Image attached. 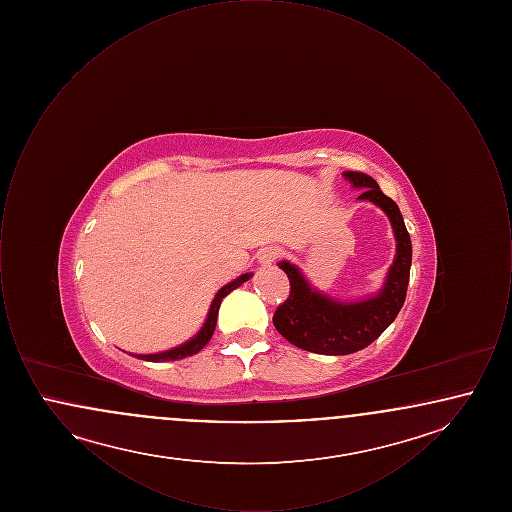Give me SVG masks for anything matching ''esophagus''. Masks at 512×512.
Listing matches in <instances>:
<instances>
[{"instance_id": "34e87169", "label": "esophagus", "mask_w": 512, "mask_h": 512, "mask_svg": "<svg viewBox=\"0 0 512 512\" xmlns=\"http://www.w3.org/2000/svg\"><path fill=\"white\" fill-rule=\"evenodd\" d=\"M280 255H282V253H280V249H276V247H267V249H263V251H261L259 261H261V265H270V263H274Z\"/></svg>"}]
</instances>
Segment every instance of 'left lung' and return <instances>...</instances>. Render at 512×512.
Instances as JSON below:
<instances>
[{"label":"left lung","instance_id":"1","mask_svg":"<svg viewBox=\"0 0 512 512\" xmlns=\"http://www.w3.org/2000/svg\"><path fill=\"white\" fill-rule=\"evenodd\" d=\"M343 176L353 188L365 190L359 199L372 201L388 215L397 244L382 290L361 301H340L318 292L295 265L278 263L290 278V295L272 317L274 328L295 347L320 355L361 351L390 326L405 303L413 261L411 236L397 203L365 172L345 171Z\"/></svg>","mask_w":512,"mask_h":512}]
</instances>
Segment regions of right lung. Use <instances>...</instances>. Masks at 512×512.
<instances>
[{"mask_svg": "<svg viewBox=\"0 0 512 512\" xmlns=\"http://www.w3.org/2000/svg\"><path fill=\"white\" fill-rule=\"evenodd\" d=\"M251 276H253L251 272H245L242 276H238L236 280H232V282H228L226 286L220 288L219 293L215 295V299H213V303H211V309H209V313H207V318H205L201 330L195 334L192 340H188L186 343L174 347V349H169V351H163V353L134 355V357H138V359H142V361H149V363H161V361H178V359L192 357L195 353H199V351L207 345V341L211 340V336H213V332H215L217 317H219L220 301H222L228 293L232 292V290L240 288Z\"/></svg>", "mask_w": 512, "mask_h": 512, "instance_id": "obj_1", "label": "right lung"}]
</instances>
